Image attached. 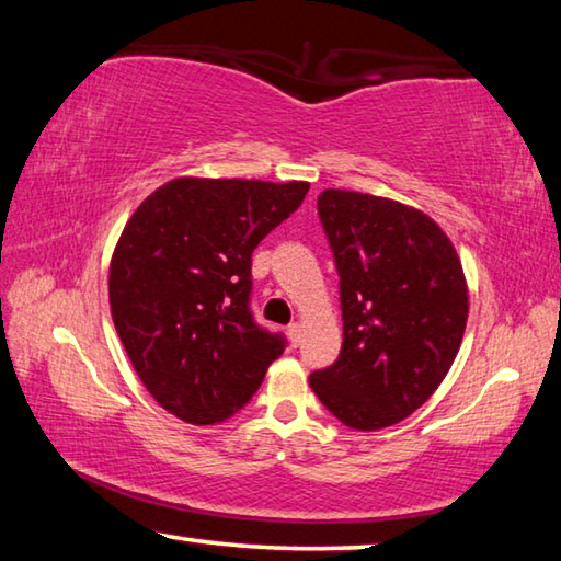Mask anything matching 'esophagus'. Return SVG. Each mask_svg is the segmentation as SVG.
I'll return each mask as SVG.
<instances>
[{"instance_id":"34e87169","label":"esophagus","mask_w":561,"mask_h":561,"mask_svg":"<svg viewBox=\"0 0 561 561\" xmlns=\"http://www.w3.org/2000/svg\"><path fill=\"white\" fill-rule=\"evenodd\" d=\"M287 334H289V339H291V344L297 346L299 339H301V324H299V321H294V324L287 327Z\"/></svg>"}]
</instances>
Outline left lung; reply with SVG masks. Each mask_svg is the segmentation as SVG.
I'll list each match as a JSON object with an SVG mask.
<instances>
[{
    "mask_svg": "<svg viewBox=\"0 0 561 561\" xmlns=\"http://www.w3.org/2000/svg\"><path fill=\"white\" fill-rule=\"evenodd\" d=\"M319 217L334 252L344 344L311 391L354 431H381L438 391L468 324V282L438 222L388 197L329 187Z\"/></svg>",
    "mask_w": 561,
    "mask_h": 561,
    "instance_id": "1",
    "label": "left lung"
}]
</instances>
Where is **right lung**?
Segmentation results:
<instances>
[{
	"instance_id": "obj_1",
	"label": "right lung",
	"mask_w": 561,
	"mask_h": 561,
	"mask_svg": "<svg viewBox=\"0 0 561 561\" xmlns=\"http://www.w3.org/2000/svg\"><path fill=\"white\" fill-rule=\"evenodd\" d=\"M307 193L304 180L175 178L123 227L113 324L148 393L180 421H227L282 356L284 339L250 314L252 252Z\"/></svg>"
}]
</instances>
